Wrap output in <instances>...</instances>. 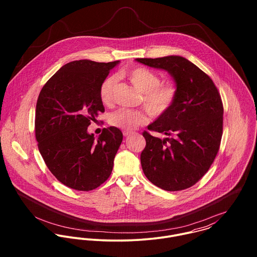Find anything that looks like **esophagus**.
<instances>
[{
	"label": "esophagus",
	"instance_id": "34e87169",
	"mask_svg": "<svg viewBox=\"0 0 257 257\" xmlns=\"http://www.w3.org/2000/svg\"><path fill=\"white\" fill-rule=\"evenodd\" d=\"M131 134H132V133H131V132H127V131H124V132H122V135H123L124 137H128Z\"/></svg>",
	"mask_w": 257,
	"mask_h": 257
}]
</instances>
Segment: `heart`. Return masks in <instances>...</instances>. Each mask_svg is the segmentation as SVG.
<instances>
[{
    "label": "heart",
    "instance_id": "1",
    "mask_svg": "<svg viewBox=\"0 0 257 257\" xmlns=\"http://www.w3.org/2000/svg\"><path fill=\"white\" fill-rule=\"evenodd\" d=\"M123 75L143 93L144 104L151 112L161 114L174 104L177 87L173 82H160L159 75L146 67L133 68ZM115 83V78L109 76L102 81L99 87V97L105 106L112 105ZM109 120L112 126L130 131L147 122V115L144 110L119 109L110 114Z\"/></svg>",
    "mask_w": 257,
    "mask_h": 257
}]
</instances>
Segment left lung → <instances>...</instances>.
Segmentation results:
<instances>
[{"instance_id":"1","label":"left lung","mask_w":257,"mask_h":257,"mask_svg":"<svg viewBox=\"0 0 257 257\" xmlns=\"http://www.w3.org/2000/svg\"><path fill=\"white\" fill-rule=\"evenodd\" d=\"M136 60L168 71L177 86L172 107L147 126L167 138L143 133L147 142L141 154L144 173L166 191L190 188L208 172L220 149L223 114L220 93L207 74L181 56Z\"/></svg>"}]
</instances>
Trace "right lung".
<instances>
[{
    "label": "right lung",
    "mask_w": 257,
    "mask_h": 257,
    "mask_svg": "<svg viewBox=\"0 0 257 257\" xmlns=\"http://www.w3.org/2000/svg\"><path fill=\"white\" fill-rule=\"evenodd\" d=\"M118 62H69L39 93L35 120L38 150L56 179L74 190H94L111 173L121 132L103 128L95 140L87 128L105 111L99 87Z\"/></svg>",
    "instance_id": "1"
}]
</instances>
